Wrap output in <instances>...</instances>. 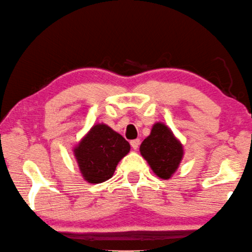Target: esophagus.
I'll return each mask as SVG.
<instances>
[{
    "instance_id": "34e87169",
    "label": "esophagus",
    "mask_w": 252,
    "mask_h": 252,
    "mask_svg": "<svg viewBox=\"0 0 252 252\" xmlns=\"http://www.w3.org/2000/svg\"><path fill=\"white\" fill-rule=\"evenodd\" d=\"M139 143H141L139 139H133V141H130V145H131V147L134 148V150H137L138 146H139Z\"/></svg>"
}]
</instances>
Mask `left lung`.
Segmentation results:
<instances>
[{
    "label": "left lung",
    "mask_w": 252,
    "mask_h": 252,
    "mask_svg": "<svg viewBox=\"0 0 252 252\" xmlns=\"http://www.w3.org/2000/svg\"><path fill=\"white\" fill-rule=\"evenodd\" d=\"M139 152L152 171L159 179L168 180L183 159V145L163 123H155L151 134L144 139Z\"/></svg>",
    "instance_id": "left-lung-1"
}]
</instances>
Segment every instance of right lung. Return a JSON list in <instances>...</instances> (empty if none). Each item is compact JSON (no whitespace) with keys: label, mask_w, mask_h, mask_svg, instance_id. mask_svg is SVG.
Instances as JSON below:
<instances>
[{"label":"right lung","mask_w":252,"mask_h":252,"mask_svg":"<svg viewBox=\"0 0 252 252\" xmlns=\"http://www.w3.org/2000/svg\"><path fill=\"white\" fill-rule=\"evenodd\" d=\"M129 151V143L121 134L99 123L73 147V155L84 180L98 184L114 175L118 163Z\"/></svg>","instance_id":"right-lung-1"}]
</instances>
